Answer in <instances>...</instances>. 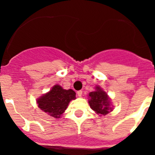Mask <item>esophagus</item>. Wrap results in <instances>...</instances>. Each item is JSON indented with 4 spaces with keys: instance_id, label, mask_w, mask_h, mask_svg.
<instances>
[{
    "instance_id": "34e87169",
    "label": "esophagus",
    "mask_w": 155,
    "mask_h": 155,
    "mask_svg": "<svg viewBox=\"0 0 155 155\" xmlns=\"http://www.w3.org/2000/svg\"><path fill=\"white\" fill-rule=\"evenodd\" d=\"M82 91H78V97H81L82 95Z\"/></svg>"
}]
</instances>
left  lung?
<instances>
[{
	"label": "left lung",
	"instance_id": "1",
	"mask_svg": "<svg viewBox=\"0 0 155 155\" xmlns=\"http://www.w3.org/2000/svg\"><path fill=\"white\" fill-rule=\"evenodd\" d=\"M89 98L88 103L90 107L97 113L106 115L109 113V110L111 111L107 94L102 90V88H100V87H96V91L89 93Z\"/></svg>",
	"mask_w": 155,
	"mask_h": 155
}]
</instances>
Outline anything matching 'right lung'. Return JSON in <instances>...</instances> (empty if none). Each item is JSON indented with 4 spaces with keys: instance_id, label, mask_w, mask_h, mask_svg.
<instances>
[{
    "instance_id": "obj_1",
    "label": "right lung",
    "mask_w": 155,
    "mask_h": 155,
    "mask_svg": "<svg viewBox=\"0 0 155 155\" xmlns=\"http://www.w3.org/2000/svg\"><path fill=\"white\" fill-rule=\"evenodd\" d=\"M76 93L72 89L65 90L61 86L55 85L48 93L37 100L39 109L53 117L60 118Z\"/></svg>"
}]
</instances>
